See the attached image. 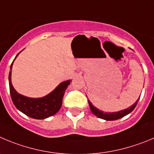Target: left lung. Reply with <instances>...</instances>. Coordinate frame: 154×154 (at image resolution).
<instances>
[{"label": "left lung", "mask_w": 154, "mask_h": 154, "mask_svg": "<svg viewBox=\"0 0 154 154\" xmlns=\"http://www.w3.org/2000/svg\"><path fill=\"white\" fill-rule=\"evenodd\" d=\"M140 98V97H139ZM139 98L136 100L135 103L131 106L130 107L127 108V109H123V110H120L118 111V112H105L103 111L100 110V109H98L97 108H96L95 106H94L92 105V103H91L90 100H88V103L89 106H90V109L91 111L96 116H97L98 118L103 119L106 120V121H111V120H116L119 119L120 118H122L125 116L128 115V113H130L131 112H132L133 109L135 108L136 105L137 104V102L139 100Z\"/></svg>", "instance_id": "8db88e82"}]
</instances>
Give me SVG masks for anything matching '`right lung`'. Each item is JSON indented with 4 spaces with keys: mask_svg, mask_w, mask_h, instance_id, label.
<instances>
[{
    "mask_svg": "<svg viewBox=\"0 0 154 154\" xmlns=\"http://www.w3.org/2000/svg\"><path fill=\"white\" fill-rule=\"evenodd\" d=\"M18 54L17 57L18 56ZM14 61L10 66V69L13 67ZM69 84L70 80L61 82L52 92L43 97H28L19 94L14 89L11 82V70L9 73V85L13 103L19 110L28 116L35 119H44L48 118L56 114L60 110L62 106L64 93Z\"/></svg>",
    "mask_w": 154,
    "mask_h": 154,
    "instance_id": "1",
    "label": "right lung"
}]
</instances>
